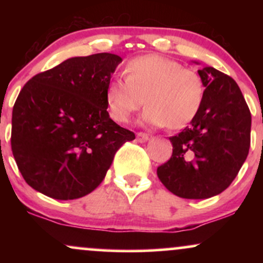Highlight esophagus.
Masks as SVG:
<instances>
[{
  "label": "esophagus",
  "instance_id": "esophagus-1",
  "mask_svg": "<svg viewBox=\"0 0 263 263\" xmlns=\"http://www.w3.org/2000/svg\"><path fill=\"white\" fill-rule=\"evenodd\" d=\"M136 138H137V141L140 142V143H143V142L148 141V135L143 134V132H138V134L136 135Z\"/></svg>",
  "mask_w": 263,
  "mask_h": 263
}]
</instances>
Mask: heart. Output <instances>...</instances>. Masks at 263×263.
<instances>
[{"label": "heart", "mask_w": 263, "mask_h": 263, "mask_svg": "<svg viewBox=\"0 0 263 263\" xmlns=\"http://www.w3.org/2000/svg\"><path fill=\"white\" fill-rule=\"evenodd\" d=\"M126 78H114L106 86L111 119L127 122L146 102L142 121L156 127L182 128L194 120L205 96L201 77L193 69L157 54L135 58L126 64Z\"/></svg>", "instance_id": "b5f03b06"}]
</instances>
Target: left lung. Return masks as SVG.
<instances>
[{
  "label": "left lung",
  "mask_w": 263,
  "mask_h": 263,
  "mask_svg": "<svg viewBox=\"0 0 263 263\" xmlns=\"http://www.w3.org/2000/svg\"><path fill=\"white\" fill-rule=\"evenodd\" d=\"M198 74L205 85L203 105L189 126L170 137L173 153L157 168L163 185L184 199H208L224 192L250 149L251 114L236 81L211 66Z\"/></svg>",
  "instance_id": "obj_1"
}]
</instances>
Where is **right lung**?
<instances>
[{
    "mask_svg": "<svg viewBox=\"0 0 263 263\" xmlns=\"http://www.w3.org/2000/svg\"><path fill=\"white\" fill-rule=\"evenodd\" d=\"M121 57H74L23 86L12 111L11 146L28 185L47 197H85L104 180L134 132L110 119L105 93Z\"/></svg>",
    "mask_w": 263,
    "mask_h": 263,
    "instance_id": "1",
    "label": "right lung"
}]
</instances>
